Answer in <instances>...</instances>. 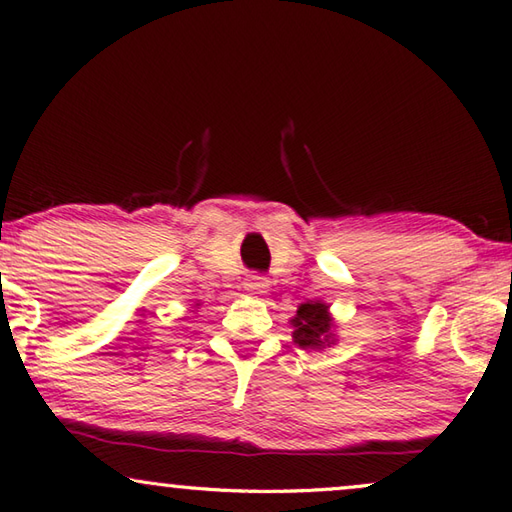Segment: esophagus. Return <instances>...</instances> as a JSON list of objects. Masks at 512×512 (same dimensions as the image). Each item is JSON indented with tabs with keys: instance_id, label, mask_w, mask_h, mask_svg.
<instances>
[{
	"instance_id": "obj_1",
	"label": "esophagus",
	"mask_w": 512,
	"mask_h": 512,
	"mask_svg": "<svg viewBox=\"0 0 512 512\" xmlns=\"http://www.w3.org/2000/svg\"><path fill=\"white\" fill-rule=\"evenodd\" d=\"M246 291L248 293H253V295H259V293H266V288H268V282L264 280L262 275H253V277H248L246 280Z\"/></svg>"
}]
</instances>
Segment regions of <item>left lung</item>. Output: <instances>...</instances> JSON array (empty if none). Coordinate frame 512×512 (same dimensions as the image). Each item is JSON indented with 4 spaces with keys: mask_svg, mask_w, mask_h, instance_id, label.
I'll use <instances>...</instances> for the list:
<instances>
[{
    "mask_svg": "<svg viewBox=\"0 0 512 512\" xmlns=\"http://www.w3.org/2000/svg\"><path fill=\"white\" fill-rule=\"evenodd\" d=\"M293 324V342L302 349H324L336 342L331 333L333 318L329 315V306L324 302H306L300 304Z\"/></svg>",
    "mask_w": 512,
    "mask_h": 512,
    "instance_id": "1",
    "label": "left lung"
}]
</instances>
